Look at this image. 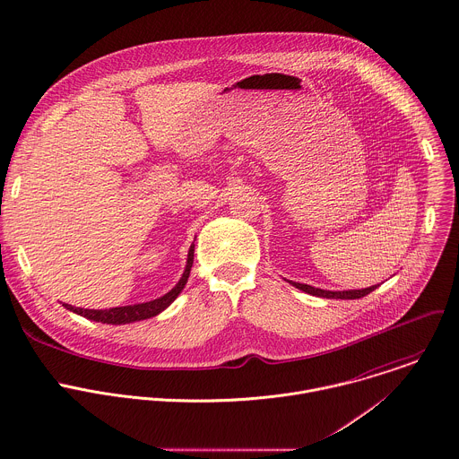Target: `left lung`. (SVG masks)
<instances>
[{"label": "left lung", "instance_id": "8db88e82", "mask_svg": "<svg viewBox=\"0 0 459 459\" xmlns=\"http://www.w3.org/2000/svg\"><path fill=\"white\" fill-rule=\"evenodd\" d=\"M290 283L299 289V290H305L312 296H319V298H335V299H359V298H364L368 292H372L377 285H372V287H367V289H355V290H325V289H317V287H312V285H307V283H298V281H292Z\"/></svg>", "mask_w": 459, "mask_h": 459}]
</instances>
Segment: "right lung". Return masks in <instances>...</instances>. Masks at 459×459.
Wrapping results in <instances>:
<instances>
[{"mask_svg": "<svg viewBox=\"0 0 459 459\" xmlns=\"http://www.w3.org/2000/svg\"><path fill=\"white\" fill-rule=\"evenodd\" d=\"M195 245H191L189 252H187V263H186V270H184L183 278L179 280V283L170 290L167 292L165 296L158 298V299H152V301H147V303H138V305H127V307H115V308H106V310H91V308H78V307H73L69 303H64V307L71 312H76L87 319H92V321H100V323H106V325H126V323H134V321H142V319H149V317H154L158 316L160 312H163L178 296L179 292L183 290L187 278H189V272H191V266H193V254H195Z\"/></svg>", "mask_w": 459, "mask_h": 459, "instance_id": "right-lung-1", "label": "right lung"}]
</instances>
